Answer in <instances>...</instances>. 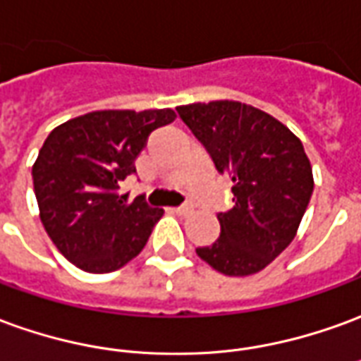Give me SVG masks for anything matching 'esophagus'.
Here are the masks:
<instances>
[{
  "instance_id": "1",
  "label": "esophagus",
  "mask_w": 361,
  "mask_h": 361,
  "mask_svg": "<svg viewBox=\"0 0 361 361\" xmlns=\"http://www.w3.org/2000/svg\"><path fill=\"white\" fill-rule=\"evenodd\" d=\"M173 213H178V215H189V213H191V207L189 205L176 207V209H173Z\"/></svg>"
}]
</instances>
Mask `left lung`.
Segmentation results:
<instances>
[{
    "instance_id": "obj_1",
    "label": "left lung",
    "mask_w": 361,
    "mask_h": 361,
    "mask_svg": "<svg viewBox=\"0 0 361 361\" xmlns=\"http://www.w3.org/2000/svg\"><path fill=\"white\" fill-rule=\"evenodd\" d=\"M233 180L234 207L219 213L221 234L197 256L224 276H252L271 264L297 234L312 195L311 162L301 140L271 115L240 102L176 107Z\"/></svg>"
}]
</instances>
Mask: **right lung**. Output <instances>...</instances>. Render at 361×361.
<instances>
[{
    "instance_id": "obj_1",
    "label": "right lung",
    "mask_w": 361,
    "mask_h": 361,
    "mask_svg": "<svg viewBox=\"0 0 361 361\" xmlns=\"http://www.w3.org/2000/svg\"><path fill=\"white\" fill-rule=\"evenodd\" d=\"M176 119L172 109L93 111L50 133L32 166L40 221L60 254L90 274L137 258L164 211L142 197L125 203L119 183L135 173L148 135Z\"/></svg>"
}]
</instances>
